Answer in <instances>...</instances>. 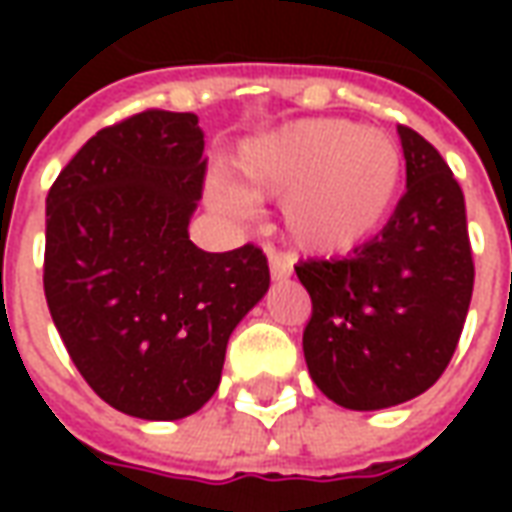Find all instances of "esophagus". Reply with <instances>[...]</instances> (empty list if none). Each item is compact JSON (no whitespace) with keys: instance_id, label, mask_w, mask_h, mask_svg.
<instances>
[{"instance_id":"esophagus-1","label":"esophagus","mask_w":512,"mask_h":512,"mask_svg":"<svg viewBox=\"0 0 512 512\" xmlns=\"http://www.w3.org/2000/svg\"><path fill=\"white\" fill-rule=\"evenodd\" d=\"M268 266H271V277L288 279L293 274V260L285 252H279L274 246H268Z\"/></svg>"}]
</instances>
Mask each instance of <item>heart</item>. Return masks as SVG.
<instances>
[{
    "instance_id": "b5f03b06",
    "label": "heart",
    "mask_w": 512,
    "mask_h": 512,
    "mask_svg": "<svg viewBox=\"0 0 512 512\" xmlns=\"http://www.w3.org/2000/svg\"><path fill=\"white\" fill-rule=\"evenodd\" d=\"M233 189H213L219 211L282 200L290 238L315 255L370 241L395 208L403 153L389 134L345 120H301L246 142L230 164Z\"/></svg>"
}]
</instances>
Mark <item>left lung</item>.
I'll return each instance as SVG.
<instances>
[{
	"label": "left lung",
	"instance_id": "8db88e82",
	"mask_svg": "<svg viewBox=\"0 0 512 512\" xmlns=\"http://www.w3.org/2000/svg\"><path fill=\"white\" fill-rule=\"evenodd\" d=\"M406 194L381 235L340 260H301L312 299L304 359L337 406L376 411L439 381L474 288L466 202L452 169L414 128L397 126Z\"/></svg>",
	"mask_w": 512,
	"mask_h": 512
}]
</instances>
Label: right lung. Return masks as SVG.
Here are the masks:
<instances>
[{
    "instance_id": "add662e5",
    "label": "right lung",
    "mask_w": 512,
    "mask_h": 512,
    "mask_svg": "<svg viewBox=\"0 0 512 512\" xmlns=\"http://www.w3.org/2000/svg\"><path fill=\"white\" fill-rule=\"evenodd\" d=\"M191 112L147 109L101 128L46 197L43 290L93 392L139 419H180L222 381L227 340L268 290L263 249L189 241L202 194Z\"/></svg>"
}]
</instances>
